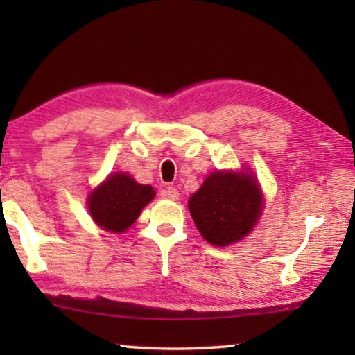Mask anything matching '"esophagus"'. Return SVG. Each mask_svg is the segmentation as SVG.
<instances>
[{"mask_svg": "<svg viewBox=\"0 0 355 355\" xmlns=\"http://www.w3.org/2000/svg\"><path fill=\"white\" fill-rule=\"evenodd\" d=\"M163 197H166V199H171V200H177L180 194L177 188H173V186H167V188L163 191Z\"/></svg>", "mask_w": 355, "mask_h": 355, "instance_id": "1", "label": "esophagus"}]
</instances>
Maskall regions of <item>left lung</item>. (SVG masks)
<instances>
[{
    "instance_id": "8db88e82",
    "label": "left lung",
    "mask_w": 355,
    "mask_h": 355,
    "mask_svg": "<svg viewBox=\"0 0 355 355\" xmlns=\"http://www.w3.org/2000/svg\"><path fill=\"white\" fill-rule=\"evenodd\" d=\"M261 209L260 186L249 173L214 172L189 199V211L200 235L214 245L243 239Z\"/></svg>"
}]
</instances>
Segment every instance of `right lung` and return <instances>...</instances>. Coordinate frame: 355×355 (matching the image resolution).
Instances as JSON below:
<instances>
[{
    "mask_svg": "<svg viewBox=\"0 0 355 355\" xmlns=\"http://www.w3.org/2000/svg\"><path fill=\"white\" fill-rule=\"evenodd\" d=\"M155 197L152 186L136 183L127 173H114L89 197V211L97 224L114 233L125 232Z\"/></svg>",
    "mask_w": 355,
    "mask_h": 355,
    "instance_id": "right-lung-1",
    "label": "right lung"
}]
</instances>
